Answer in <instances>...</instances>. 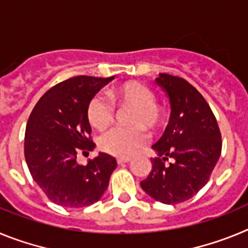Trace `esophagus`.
Returning a JSON list of instances; mask_svg holds the SVG:
<instances>
[{"instance_id":"obj_1","label":"esophagus","mask_w":248,"mask_h":248,"mask_svg":"<svg viewBox=\"0 0 248 248\" xmlns=\"http://www.w3.org/2000/svg\"><path fill=\"white\" fill-rule=\"evenodd\" d=\"M130 160H131L130 157H118L117 163L118 164H125V163H129Z\"/></svg>"}]
</instances>
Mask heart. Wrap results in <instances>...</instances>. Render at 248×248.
I'll list each match as a JSON object with an SVG mask.
<instances>
[{
  "label": "heart",
  "instance_id": "obj_1",
  "mask_svg": "<svg viewBox=\"0 0 248 248\" xmlns=\"http://www.w3.org/2000/svg\"><path fill=\"white\" fill-rule=\"evenodd\" d=\"M109 97L119 105L134 107L130 124L134 126H114L100 137L99 145L105 153L114 156L128 157L134 154L148 140V134L141 125L154 129L161 122V110L155 104V93L145 84L129 82L114 87ZM87 117L94 128L103 130L114 119V107L104 95L95 94L87 108Z\"/></svg>",
  "mask_w": 248,
  "mask_h": 248
}]
</instances>
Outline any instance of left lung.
<instances>
[{
    "mask_svg": "<svg viewBox=\"0 0 248 248\" xmlns=\"http://www.w3.org/2000/svg\"><path fill=\"white\" fill-rule=\"evenodd\" d=\"M170 103V120L151 146V171L141 189L166 205L184 202L207 184L221 155V133L205 98L183 78L160 73L155 79ZM170 157L172 163L165 164Z\"/></svg>",
    "mask_w": 248,
    "mask_h": 248,
    "instance_id": "left-lung-1",
    "label": "left lung"
}]
</instances>
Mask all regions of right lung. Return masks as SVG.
<instances>
[{"label":"right lung","mask_w":248,"mask_h":248,"mask_svg":"<svg viewBox=\"0 0 248 248\" xmlns=\"http://www.w3.org/2000/svg\"><path fill=\"white\" fill-rule=\"evenodd\" d=\"M114 77H73L54 85L38 100L28 118L25 159L37 185L63 207H85L100 200L117 168L111 155L99 153L87 165L77 154L93 150L87 108Z\"/></svg>","instance_id":"add662e5"}]
</instances>
